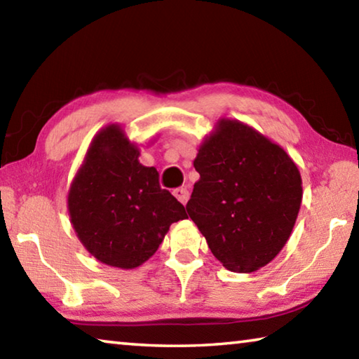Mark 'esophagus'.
<instances>
[{
	"label": "esophagus",
	"instance_id": "esophagus-1",
	"mask_svg": "<svg viewBox=\"0 0 359 359\" xmlns=\"http://www.w3.org/2000/svg\"><path fill=\"white\" fill-rule=\"evenodd\" d=\"M172 194H174L175 198L179 199V201H180L182 204H187L188 198H190V193H188V190H187V188H184V187H180V188H175V190L172 191Z\"/></svg>",
	"mask_w": 359,
	"mask_h": 359
}]
</instances>
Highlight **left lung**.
<instances>
[{
    "label": "left lung",
    "instance_id": "left-lung-1",
    "mask_svg": "<svg viewBox=\"0 0 359 359\" xmlns=\"http://www.w3.org/2000/svg\"><path fill=\"white\" fill-rule=\"evenodd\" d=\"M187 212L214 257L233 272L269 264L290 239L302 179L287 151L236 118H218L199 144Z\"/></svg>",
    "mask_w": 359,
    "mask_h": 359
}]
</instances>
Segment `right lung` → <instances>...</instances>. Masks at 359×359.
<instances>
[{
  "label": "right lung",
  "instance_id": "right-lung-1",
  "mask_svg": "<svg viewBox=\"0 0 359 359\" xmlns=\"http://www.w3.org/2000/svg\"><path fill=\"white\" fill-rule=\"evenodd\" d=\"M137 144L120 123L96 133L68 190V214L79 241L102 264H144L185 208L158 184L155 168L139 163Z\"/></svg>",
  "mask_w": 359,
  "mask_h": 359
}]
</instances>
